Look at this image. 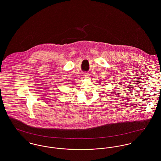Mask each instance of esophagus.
Masks as SVG:
<instances>
[{
    "instance_id": "1",
    "label": "esophagus",
    "mask_w": 161,
    "mask_h": 161,
    "mask_svg": "<svg viewBox=\"0 0 161 161\" xmlns=\"http://www.w3.org/2000/svg\"><path fill=\"white\" fill-rule=\"evenodd\" d=\"M83 76H84L85 78H89V74H88V73H84Z\"/></svg>"
}]
</instances>
